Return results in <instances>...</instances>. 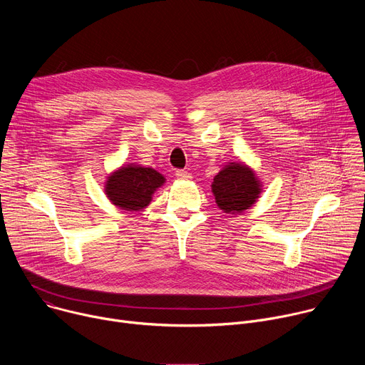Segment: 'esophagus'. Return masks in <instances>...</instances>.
Wrapping results in <instances>:
<instances>
[{"label": "esophagus", "mask_w": 365, "mask_h": 365, "mask_svg": "<svg viewBox=\"0 0 365 365\" xmlns=\"http://www.w3.org/2000/svg\"><path fill=\"white\" fill-rule=\"evenodd\" d=\"M176 178H178L179 180H187V179H190L192 176H190V173L186 172V170H176Z\"/></svg>", "instance_id": "1"}]
</instances>
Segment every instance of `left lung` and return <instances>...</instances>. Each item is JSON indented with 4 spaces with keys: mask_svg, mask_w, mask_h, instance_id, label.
Returning a JSON list of instances; mask_svg holds the SVG:
<instances>
[{
    "mask_svg": "<svg viewBox=\"0 0 365 365\" xmlns=\"http://www.w3.org/2000/svg\"><path fill=\"white\" fill-rule=\"evenodd\" d=\"M212 193L220 210L235 215L250 210L257 202L262 183L247 165L232 162L214 178Z\"/></svg>",
    "mask_w": 365,
    "mask_h": 365,
    "instance_id": "8db88e82",
    "label": "left lung"
}]
</instances>
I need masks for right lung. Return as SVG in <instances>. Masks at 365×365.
<instances>
[{"label":"right lung","mask_w":365,"mask_h":365,"mask_svg":"<svg viewBox=\"0 0 365 365\" xmlns=\"http://www.w3.org/2000/svg\"><path fill=\"white\" fill-rule=\"evenodd\" d=\"M165 180V176L158 170L131 163L108 176L106 195L124 211H140L151 202L153 193Z\"/></svg>","instance_id":"obj_1"}]
</instances>
